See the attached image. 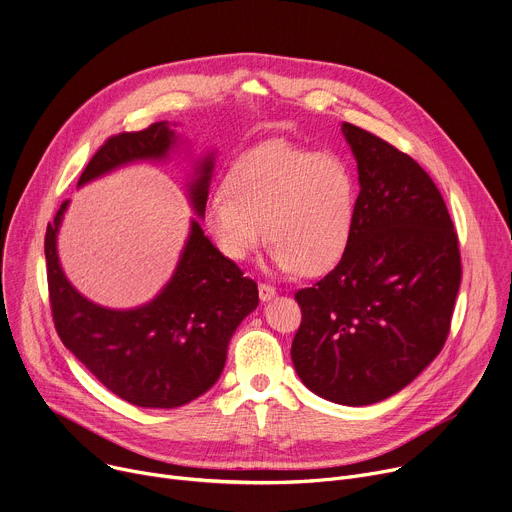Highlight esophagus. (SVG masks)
Wrapping results in <instances>:
<instances>
[{"mask_svg":"<svg viewBox=\"0 0 512 512\" xmlns=\"http://www.w3.org/2000/svg\"><path fill=\"white\" fill-rule=\"evenodd\" d=\"M275 294H277V291H275L273 285H269V283H259V298H261V302L271 300Z\"/></svg>","mask_w":512,"mask_h":512,"instance_id":"1","label":"esophagus"}]
</instances>
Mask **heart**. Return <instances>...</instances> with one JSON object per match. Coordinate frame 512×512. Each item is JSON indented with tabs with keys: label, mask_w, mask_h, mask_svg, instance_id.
Here are the masks:
<instances>
[{
	"label": "heart",
	"mask_w": 512,
	"mask_h": 512,
	"mask_svg": "<svg viewBox=\"0 0 512 512\" xmlns=\"http://www.w3.org/2000/svg\"><path fill=\"white\" fill-rule=\"evenodd\" d=\"M354 210L356 182L340 156L265 141L233 164L204 216L229 259L243 261L265 233L271 269L318 275L344 253Z\"/></svg>",
	"instance_id": "heart-1"
}]
</instances>
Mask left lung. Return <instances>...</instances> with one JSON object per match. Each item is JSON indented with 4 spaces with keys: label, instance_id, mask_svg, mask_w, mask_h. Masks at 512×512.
Returning <instances> with one entry per match:
<instances>
[{
    "label": "left lung",
    "instance_id": "1",
    "mask_svg": "<svg viewBox=\"0 0 512 512\" xmlns=\"http://www.w3.org/2000/svg\"><path fill=\"white\" fill-rule=\"evenodd\" d=\"M354 225L340 261L296 300L291 360L302 383L340 405L379 403L407 387L446 344L462 279L458 235L429 174L352 123Z\"/></svg>",
    "mask_w": 512,
    "mask_h": 512
}]
</instances>
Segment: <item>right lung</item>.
<instances>
[{"label":"right lung","instance_id":"add662e5","mask_svg":"<svg viewBox=\"0 0 512 512\" xmlns=\"http://www.w3.org/2000/svg\"><path fill=\"white\" fill-rule=\"evenodd\" d=\"M178 135L166 121L109 137L81 174L79 186L125 164L166 160ZM214 154L194 166L190 204L204 216ZM68 200L48 223L44 253L50 308L62 344L117 397L137 407L174 409L206 393L221 377L237 326L257 308V283L218 251L198 221L160 294L133 310L93 304L66 279L56 235Z\"/></svg>","mask_w":512,"mask_h":512}]
</instances>
